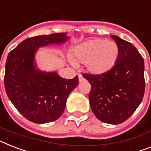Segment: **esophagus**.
Masks as SVG:
<instances>
[{
  "label": "esophagus",
  "instance_id": "esophagus-1",
  "mask_svg": "<svg viewBox=\"0 0 151 151\" xmlns=\"http://www.w3.org/2000/svg\"><path fill=\"white\" fill-rule=\"evenodd\" d=\"M78 80H79V82H82L84 81V78H83L81 74H80V73L78 74Z\"/></svg>",
  "mask_w": 151,
  "mask_h": 151
}]
</instances>
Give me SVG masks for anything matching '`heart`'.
Returning <instances> with one entry per match:
<instances>
[{"mask_svg":"<svg viewBox=\"0 0 151 151\" xmlns=\"http://www.w3.org/2000/svg\"><path fill=\"white\" fill-rule=\"evenodd\" d=\"M75 62L84 63L85 68L92 74L107 73L116 65L119 56V48L116 42L105 39H92L79 44L73 50Z\"/></svg>","mask_w":151,"mask_h":151,"instance_id":"heart-1","label":"heart"}]
</instances>
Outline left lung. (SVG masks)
Listing matches in <instances>:
<instances>
[{"instance_id":"1","label":"left lung","mask_w":151,"mask_h":151,"mask_svg":"<svg viewBox=\"0 0 151 151\" xmlns=\"http://www.w3.org/2000/svg\"><path fill=\"white\" fill-rule=\"evenodd\" d=\"M119 48L116 65L107 73L83 74L91 85V109L108 124H120L135 111L145 91L144 61L137 48L117 35H111Z\"/></svg>"}]
</instances>
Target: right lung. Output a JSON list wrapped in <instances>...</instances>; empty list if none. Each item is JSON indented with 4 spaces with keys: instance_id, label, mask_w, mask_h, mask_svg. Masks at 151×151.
Segmentation results:
<instances>
[{
    "instance_id": "1",
    "label": "right lung",
    "mask_w": 151,
    "mask_h": 151,
    "mask_svg": "<svg viewBox=\"0 0 151 151\" xmlns=\"http://www.w3.org/2000/svg\"><path fill=\"white\" fill-rule=\"evenodd\" d=\"M70 40L67 33H53L29 38L8 53L4 87L8 99L27 119L43 124L58 119L67 98L78 86V77L65 79L56 71L40 70L35 60L40 48L62 46Z\"/></svg>"
}]
</instances>
